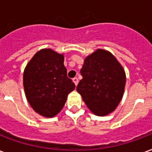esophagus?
Returning a JSON list of instances; mask_svg holds the SVG:
<instances>
[{
  "label": "esophagus",
  "instance_id": "1",
  "mask_svg": "<svg viewBox=\"0 0 152 152\" xmlns=\"http://www.w3.org/2000/svg\"><path fill=\"white\" fill-rule=\"evenodd\" d=\"M72 80H73L74 84H76V85H77V84H78L79 80H78V79H77V77H74V78L72 79Z\"/></svg>",
  "mask_w": 152,
  "mask_h": 152
}]
</instances>
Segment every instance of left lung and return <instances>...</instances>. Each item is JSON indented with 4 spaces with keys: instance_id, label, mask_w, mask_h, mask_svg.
Listing matches in <instances>:
<instances>
[{
    "instance_id": "obj_1",
    "label": "left lung",
    "mask_w": 152,
    "mask_h": 152,
    "mask_svg": "<svg viewBox=\"0 0 152 152\" xmlns=\"http://www.w3.org/2000/svg\"><path fill=\"white\" fill-rule=\"evenodd\" d=\"M83 79L76 90L87 107L97 115L112 112L124 91V68L112 53L98 49L84 60L80 69Z\"/></svg>"
}]
</instances>
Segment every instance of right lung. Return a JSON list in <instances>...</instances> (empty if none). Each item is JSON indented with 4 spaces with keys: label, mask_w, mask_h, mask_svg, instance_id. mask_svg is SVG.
I'll return each instance as SVG.
<instances>
[{
    "label": "right lung",
    "mask_w": 152,
    "mask_h": 152,
    "mask_svg": "<svg viewBox=\"0 0 152 152\" xmlns=\"http://www.w3.org/2000/svg\"><path fill=\"white\" fill-rule=\"evenodd\" d=\"M63 55L51 49L35 54L24 72L25 96L32 107L45 117L61 112L76 85L67 76Z\"/></svg>",
    "instance_id": "right-lung-1"
}]
</instances>
